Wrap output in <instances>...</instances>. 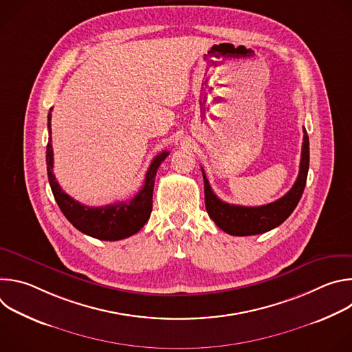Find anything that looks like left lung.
Instances as JSON below:
<instances>
[{
	"label": "left lung",
	"instance_id": "8db88e82",
	"mask_svg": "<svg viewBox=\"0 0 352 352\" xmlns=\"http://www.w3.org/2000/svg\"><path fill=\"white\" fill-rule=\"evenodd\" d=\"M309 170V138L304 128V143L302 152H300V164L299 174L292 185V188L276 202L263 206H239L230 205L220 200L210 188V184L206 178L205 171V205L210 219L216 223L219 228L224 232L235 236H246V235H256L267 232L281 223H284L289 214L296 208L300 196L304 193L307 177Z\"/></svg>",
	"mask_w": 352,
	"mask_h": 352
}]
</instances>
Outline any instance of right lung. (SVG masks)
<instances>
[{
	"instance_id": "1",
	"label": "right lung",
	"mask_w": 352,
	"mask_h": 352,
	"mask_svg": "<svg viewBox=\"0 0 352 352\" xmlns=\"http://www.w3.org/2000/svg\"><path fill=\"white\" fill-rule=\"evenodd\" d=\"M52 110L47 117L48 126V143L45 150V163L48 182L52 186L56 202L68 221L80 232L102 241H118L136 234L148 220L153 208V186L157 168L170 155V152H162L150 164L142 189L131 200H122L102 208H90L79 204L78 200L67 195L58 185L54 174V159L52 144Z\"/></svg>"
}]
</instances>
